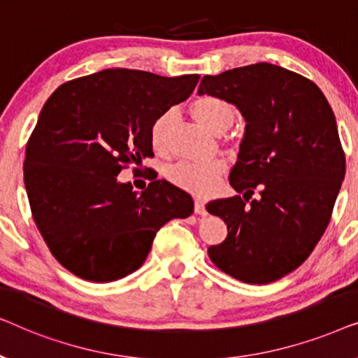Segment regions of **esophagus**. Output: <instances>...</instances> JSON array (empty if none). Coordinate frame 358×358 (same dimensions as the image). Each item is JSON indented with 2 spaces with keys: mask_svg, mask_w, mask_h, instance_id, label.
I'll return each instance as SVG.
<instances>
[{
  "mask_svg": "<svg viewBox=\"0 0 358 358\" xmlns=\"http://www.w3.org/2000/svg\"><path fill=\"white\" fill-rule=\"evenodd\" d=\"M194 212L197 213V215H202V217H205V215H207V208H205V205L202 203V202H195V205H194Z\"/></svg>",
  "mask_w": 358,
  "mask_h": 358,
  "instance_id": "1",
  "label": "esophagus"
}]
</instances>
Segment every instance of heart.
Returning <instances> with one entry per match:
<instances>
[{
	"instance_id": "1",
	"label": "heart",
	"mask_w": 358,
	"mask_h": 358,
	"mask_svg": "<svg viewBox=\"0 0 358 358\" xmlns=\"http://www.w3.org/2000/svg\"><path fill=\"white\" fill-rule=\"evenodd\" d=\"M189 109L194 119L213 134L227 131L236 119V107L218 96L197 97ZM171 120H173V112L168 110L161 114L151 125L150 140L155 150L166 148ZM222 173L223 164L218 161H212V163H178L168 171V179L176 187L182 189L185 192L203 195L213 189Z\"/></svg>"
}]
</instances>
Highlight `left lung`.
Returning <instances> with one entry per match:
<instances>
[{"label": "left lung", "instance_id": "8db88e82", "mask_svg": "<svg viewBox=\"0 0 358 358\" xmlns=\"http://www.w3.org/2000/svg\"><path fill=\"white\" fill-rule=\"evenodd\" d=\"M203 94L229 101L246 122L229 173L243 197L207 203L228 228L208 256L244 283L275 282L306 261L329 223L345 174L334 112L315 83L271 63L203 76Z\"/></svg>", "mask_w": 358, "mask_h": 358}]
</instances>
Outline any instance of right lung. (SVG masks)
<instances>
[{
    "mask_svg": "<svg viewBox=\"0 0 358 358\" xmlns=\"http://www.w3.org/2000/svg\"><path fill=\"white\" fill-rule=\"evenodd\" d=\"M199 75L109 68L62 85L43 104L24 159L32 217L63 267L106 283L135 272L158 229L194 212L168 180L143 192L117 176L153 156L150 130L192 94Z\"/></svg>",
    "mask_w": 358,
    "mask_h": 358,
    "instance_id": "right-lung-1",
    "label": "right lung"
}]
</instances>
